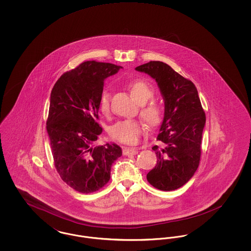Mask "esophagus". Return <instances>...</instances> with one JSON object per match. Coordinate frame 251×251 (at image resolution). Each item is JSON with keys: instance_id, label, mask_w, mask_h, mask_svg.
Listing matches in <instances>:
<instances>
[{"instance_id": "obj_1", "label": "esophagus", "mask_w": 251, "mask_h": 251, "mask_svg": "<svg viewBox=\"0 0 251 251\" xmlns=\"http://www.w3.org/2000/svg\"><path fill=\"white\" fill-rule=\"evenodd\" d=\"M138 153L137 148H124L123 149V154L124 155H134Z\"/></svg>"}]
</instances>
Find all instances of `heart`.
Wrapping results in <instances>:
<instances>
[{
	"label": "heart",
	"instance_id": "b5f03b06",
	"mask_svg": "<svg viewBox=\"0 0 251 251\" xmlns=\"http://www.w3.org/2000/svg\"><path fill=\"white\" fill-rule=\"evenodd\" d=\"M129 89L133 99L139 103L144 104L140 109V116L145 122L151 128L160 124L162 120V110L155 102L147 103L153 97V89L144 81H135L129 84ZM111 94L108 90L102 91L100 97L99 106L102 115L107 116L110 113ZM144 125L137 120H123L113 124L109 133L112 138L125 144H135L143 133Z\"/></svg>",
	"mask_w": 251,
	"mask_h": 251
}]
</instances>
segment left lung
<instances>
[{
	"label": "left lung",
	"mask_w": 251,
	"mask_h": 251,
	"mask_svg": "<svg viewBox=\"0 0 251 251\" xmlns=\"http://www.w3.org/2000/svg\"><path fill=\"white\" fill-rule=\"evenodd\" d=\"M135 71L155 80L165 101L157 135L163 145L152 147L158 161L147 179L159 190H176L191 179L200 165L206 117L198 90L191 81L160 61H151Z\"/></svg>",
	"instance_id": "1"
}]
</instances>
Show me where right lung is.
Returning <instances> with one entry per match:
<instances>
[{"instance_id": "obj_1", "label": "right lung", "mask_w": 251, "mask_h": 251, "mask_svg": "<svg viewBox=\"0 0 251 251\" xmlns=\"http://www.w3.org/2000/svg\"><path fill=\"white\" fill-rule=\"evenodd\" d=\"M120 69L110 63L86 61L64 73L50 93L47 131L54 166L61 179L83 194L104 186L112 165L122 155L117 144L94 146L102 132L98 113L104 80Z\"/></svg>"}]
</instances>
